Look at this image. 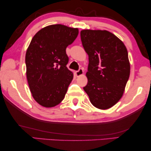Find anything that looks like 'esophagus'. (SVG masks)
I'll list each match as a JSON object with an SVG mask.
<instances>
[{
	"mask_svg": "<svg viewBox=\"0 0 151 151\" xmlns=\"http://www.w3.org/2000/svg\"><path fill=\"white\" fill-rule=\"evenodd\" d=\"M83 73V69H81V68H80V70L76 72V76H81Z\"/></svg>",
	"mask_w": 151,
	"mask_h": 151,
	"instance_id": "1",
	"label": "esophagus"
}]
</instances>
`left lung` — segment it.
Segmentation results:
<instances>
[{
	"label": "left lung",
	"instance_id": "8db88e82",
	"mask_svg": "<svg viewBox=\"0 0 151 151\" xmlns=\"http://www.w3.org/2000/svg\"><path fill=\"white\" fill-rule=\"evenodd\" d=\"M80 36L89 58L88 83L83 90L93 106L108 109L122 98L129 78L127 47L120 39L106 30H82Z\"/></svg>",
	"mask_w": 151,
	"mask_h": 151
}]
</instances>
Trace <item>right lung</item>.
<instances>
[{"label":"right lung","mask_w":151,"mask_h":151,"mask_svg":"<svg viewBox=\"0 0 151 151\" xmlns=\"http://www.w3.org/2000/svg\"><path fill=\"white\" fill-rule=\"evenodd\" d=\"M78 28L52 24L39 31L32 39L25 55L27 78L35 100L51 108L63 100L73 80L67 64L66 48L78 37Z\"/></svg>","instance_id":"add662e5"}]
</instances>
